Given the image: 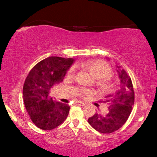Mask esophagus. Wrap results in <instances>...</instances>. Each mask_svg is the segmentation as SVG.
<instances>
[{"instance_id": "1", "label": "esophagus", "mask_w": 157, "mask_h": 157, "mask_svg": "<svg viewBox=\"0 0 157 157\" xmlns=\"http://www.w3.org/2000/svg\"><path fill=\"white\" fill-rule=\"evenodd\" d=\"M76 104L78 105H80V106H85L86 105V103L83 102V101H76Z\"/></svg>"}]
</instances>
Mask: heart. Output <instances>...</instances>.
I'll list each match as a JSON object with an SVG mask.
<instances>
[{
	"instance_id": "heart-1",
	"label": "heart",
	"mask_w": 157,
	"mask_h": 157,
	"mask_svg": "<svg viewBox=\"0 0 157 157\" xmlns=\"http://www.w3.org/2000/svg\"><path fill=\"white\" fill-rule=\"evenodd\" d=\"M84 67L91 73L94 78L98 79L97 85L101 90L104 91H111L114 89V83L109 79L112 76V70L108 63L101 61H93L86 63ZM74 69V67H71L68 71V73L71 74H73ZM81 93L86 95L91 93V91L82 90Z\"/></svg>"
}]
</instances>
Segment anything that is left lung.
Returning a JSON list of instances; mask_svg holds the SVG:
<instances>
[{
    "label": "left lung",
    "mask_w": 157,
    "mask_h": 157,
    "mask_svg": "<svg viewBox=\"0 0 157 157\" xmlns=\"http://www.w3.org/2000/svg\"><path fill=\"white\" fill-rule=\"evenodd\" d=\"M121 68V66H117ZM121 89L114 95L109 94L103 102L109 105V113H96L88 119L94 129L103 134H110L119 129L127 121L134 104V91L132 79L124 69H119Z\"/></svg>",
    "instance_id": "8db88e82"
}]
</instances>
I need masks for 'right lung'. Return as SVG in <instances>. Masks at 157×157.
Here are the masks:
<instances>
[{
	"instance_id": "obj_1",
	"label": "right lung",
	"mask_w": 157,
	"mask_h": 157,
	"mask_svg": "<svg viewBox=\"0 0 157 157\" xmlns=\"http://www.w3.org/2000/svg\"><path fill=\"white\" fill-rule=\"evenodd\" d=\"M74 59L51 56L30 71L23 88V102L29 117L38 128L51 130L63 123L70 106L54 101L49 96L53 85L62 82Z\"/></svg>"
}]
</instances>
